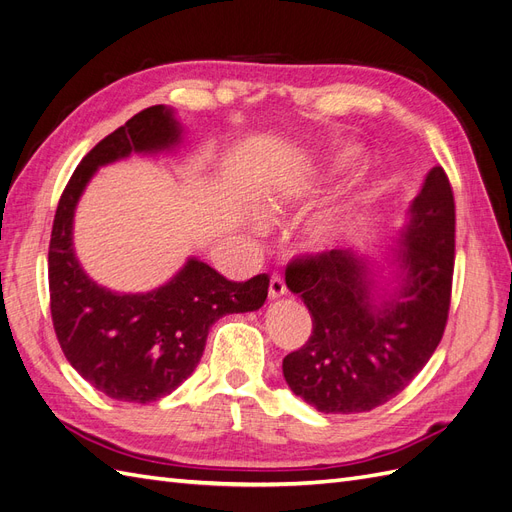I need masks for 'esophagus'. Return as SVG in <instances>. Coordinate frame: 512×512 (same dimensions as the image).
Segmentation results:
<instances>
[{
	"label": "esophagus",
	"instance_id": "34e87169",
	"mask_svg": "<svg viewBox=\"0 0 512 512\" xmlns=\"http://www.w3.org/2000/svg\"><path fill=\"white\" fill-rule=\"evenodd\" d=\"M286 294V282L284 277L280 275H273L271 282H269V299H280Z\"/></svg>",
	"mask_w": 512,
	"mask_h": 512
}]
</instances>
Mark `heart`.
I'll list each match as a JSON object with an SVG mask.
<instances>
[{"label": "heart", "mask_w": 512, "mask_h": 512, "mask_svg": "<svg viewBox=\"0 0 512 512\" xmlns=\"http://www.w3.org/2000/svg\"><path fill=\"white\" fill-rule=\"evenodd\" d=\"M359 158H361L359 147L339 149L322 170L324 181H331L333 177L346 173V170L352 168L354 162ZM271 213H275V209H271ZM354 220H356V205L354 203H344V205L324 211L320 218H316L314 224L309 226V232H307L309 243H312L314 247H331V245L339 243L348 235V230L352 228Z\"/></svg>", "instance_id": "b5f03b06"}]
</instances>
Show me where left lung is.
Returning a JSON list of instances; mask_svg holds the SVG:
<instances>
[{"mask_svg":"<svg viewBox=\"0 0 512 512\" xmlns=\"http://www.w3.org/2000/svg\"><path fill=\"white\" fill-rule=\"evenodd\" d=\"M380 286L367 256L331 250L292 260L286 286L312 314V335L284 363L294 395L324 414L369 412L414 380L444 335L455 262V198L433 166L408 209Z\"/></svg>","mask_w":512,"mask_h":512,"instance_id":"1","label":"left lung"}]
</instances>
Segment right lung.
I'll list each match as a JSON object with an SVG mask.
<instances>
[{
	"label": "right lung",
	"instance_id": "add662e5",
	"mask_svg": "<svg viewBox=\"0 0 512 512\" xmlns=\"http://www.w3.org/2000/svg\"><path fill=\"white\" fill-rule=\"evenodd\" d=\"M181 123L164 104L149 106L91 149L59 198L49 245L53 327L70 365L117 401L149 404L192 376L211 324L265 305L269 275L230 282L207 262L188 258L177 275L149 292H113L96 284L74 254L76 205L100 166L130 153H160L181 143Z\"/></svg>",
	"mask_w": 512,
	"mask_h": 512
}]
</instances>
